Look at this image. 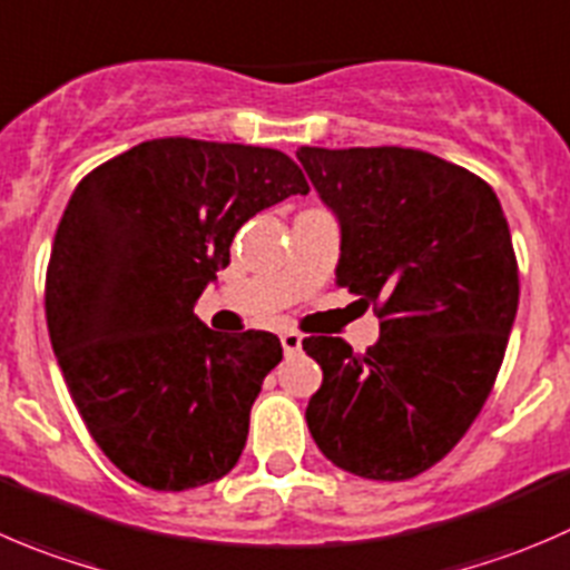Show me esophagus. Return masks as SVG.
Returning <instances> with one entry per match:
<instances>
[{
    "label": "esophagus",
    "instance_id": "obj_1",
    "mask_svg": "<svg viewBox=\"0 0 570 570\" xmlns=\"http://www.w3.org/2000/svg\"><path fill=\"white\" fill-rule=\"evenodd\" d=\"M279 341H283L285 354H296L298 348H302V335H298V332H283Z\"/></svg>",
    "mask_w": 570,
    "mask_h": 570
}]
</instances>
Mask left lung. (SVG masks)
<instances>
[{
    "label": "left lung",
    "instance_id": "8db88e82",
    "mask_svg": "<svg viewBox=\"0 0 570 570\" xmlns=\"http://www.w3.org/2000/svg\"><path fill=\"white\" fill-rule=\"evenodd\" d=\"M296 157L341 222L335 283L380 318L368 352L302 341L324 371L309 435L348 474L413 479L469 432L504 360L518 309L504 210L482 177L430 151L302 146Z\"/></svg>",
    "mask_w": 570,
    "mask_h": 570
}]
</instances>
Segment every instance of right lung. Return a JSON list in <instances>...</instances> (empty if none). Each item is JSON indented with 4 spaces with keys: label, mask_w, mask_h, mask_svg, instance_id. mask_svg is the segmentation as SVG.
Wrapping results in <instances>:
<instances>
[{
    "label": "right lung",
    "mask_w": 570,
    "mask_h": 570,
    "mask_svg": "<svg viewBox=\"0 0 570 570\" xmlns=\"http://www.w3.org/2000/svg\"><path fill=\"white\" fill-rule=\"evenodd\" d=\"M307 190L285 151L196 138L144 140L80 179L43 307L71 399L121 474L188 490L235 469L283 343L222 335L194 304L229 266L235 233Z\"/></svg>",
    "instance_id": "1"
}]
</instances>
